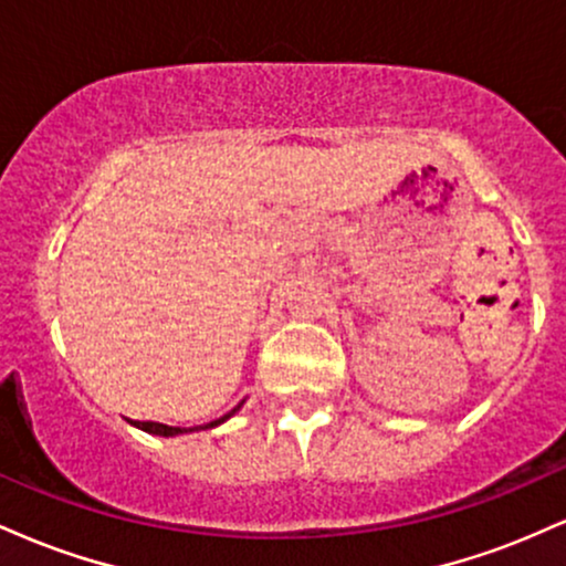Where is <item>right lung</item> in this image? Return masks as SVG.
<instances>
[{
	"mask_svg": "<svg viewBox=\"0 0 566 566\" xmlns=\"http://www.w3.org/2000/svg\"><path fill=\"white\" fill-rule=\"evenodd\" d=\"M237 412V409H231L229 415H223V418L220 420H212V423H207L205 428H212V426H218V423H223L226 418H231V415ZM133 426H138L140 431H148V433H157V437H175V433H184V428H170V426H161V423H151V420H135Z\"/></svg>",
	"mask_w": 566,
	"mask_h": 566,
	"instance_id": "right-lung-1",
	"label": "right lung"
}]
</instances>
